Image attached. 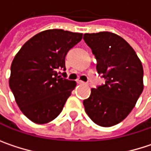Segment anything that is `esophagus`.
Segmentation results:
<instances>
[{"label":"esophagus","instance_id":"34e87169","mask_svg":"<svg viewBox=\"0 0 151 151\" xmlns=\"http://www.w3.org/2000/svg\"><path fill=\"white\" fill-rule=\"evenodd\" d=\"M77 83H78V84H79V85H82V84H86V83H85L84 81H81V80H78V81H77Z\"/></svg>","mask_w":151,"mask_h":151}]
</instances>
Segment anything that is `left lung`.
Listing matches in <instances>:
<instances>
[{"label": "left lung", "mask_w": 151, "mask_h": 151, "mask_svg": "<svg viewBox=\"0 0 151 151\" xmlns=\"http://www.w3.org/2000/svg\"><path fill=\"white\" fill-rule=\"evenodd\" d=\"M83 39L97 60L96 69L106 79L91 89L83 104L99 126L112 127L132 111L143 90V69L134 49L120 36L103 31L85 34Z\"/></svg>", "instance_id": "left-lung-1"}]
</instances>
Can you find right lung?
<instances>
[{"label": "right lung", "mask_w": 151, "mask_h": 151, "mask_svg": "<svg viewBox=\"0 0 151 151\" xmlns=\"http://www.w3.org/2000/svg\"><path fill=\"white\" fill-rule=\"evenodd\" d=\"M83 34L47 29L28 40L11 64L9 87L22 114L31 122L45 124L63 110L76 82L61 78L65 56Z\"/></svg>", "instance_id": "add662e5"}]
</instances>
